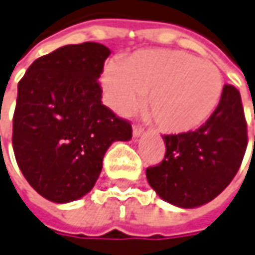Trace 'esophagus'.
<instances>
[{
	"label": "esophagus",
	"mask_w": 255,
	"mask_h": 255,
	"mask_svg": "<svg viewBox=\"0 0 255 255\" xmlns=\"http://www.w3.org/2000/svg\"><path fill=\"white\" fill-rule=\"evenodd\" d=\"M143 134V128L141 126H134L132 127V135H134L135 138H138V136H141Z\"/></svg>",
	"instance_id": "1"
}]
</instances>
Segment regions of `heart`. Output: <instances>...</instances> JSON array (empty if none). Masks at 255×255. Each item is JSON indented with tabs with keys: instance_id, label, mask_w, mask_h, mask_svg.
I'll return each mask as SVG.
<instances>
[{
	"instance_id": "heart-1",
	"label": "heart",
	"mask_w": 255,
	"mask_h": 255,
	"mask_svg": "<svg viewBox=\"0 0 255 255\" xmlns=\"http://www.w3.org/2000/svg\"><path fill=\"white\" fill-rule=\"evenodd\" d=\"M109 105L117 113L134 110L146 95V107L166 132L181 134L201 127L214 113L223 89L214 62L181 50H142L103 74Z\"/></svg>"
}]
</instances>
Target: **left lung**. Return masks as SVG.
I'll return each mask as SVG.
<instances>
[{"label": "left lung", "mask_w": 255, "mask_h": 255, "mask_svg": "<svg viewBox=\"0 0 255 255\" xmlns=\"http://www.w3.org/2000/svg\"><path fill=\"white\" fill-rule=\"evenodd\" d=\"M162 138L166 155L162 163L146 169L149 186L178 208L208 204L229 186L247 148L240 92L225 85L219 105L204 126Z\"/></svg>", "instance_id": "obj_1"}]
</instances>
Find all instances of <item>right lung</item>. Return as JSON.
<instances>
[{
  "label": "right lung",
  "instance_id": "1",
  "mask_svg": "<svg viewBox=\"0 0 255 255\" xmlns=\"http://www.w3.org/2000/svg\"><path fill=\"white\" fill-rule=\"evenodd\" d=\"M110 50L93 41L43 55L18 84L12 145L27 183L57 204L91 191L109 146L132 128L102 103L98 79Z\"/></svg>",
  "mask_w": 255,
  "mask_h": 255
}]
</instances>
